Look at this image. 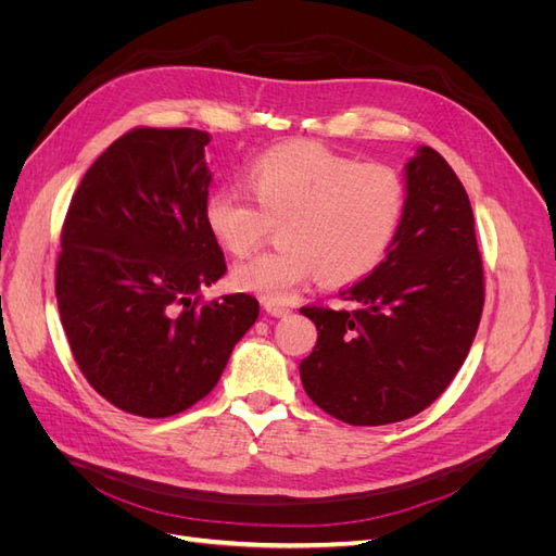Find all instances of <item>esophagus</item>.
<instances>
[{
  "label": "esophagus",
  "instance_id": "34e87169",
  "mask_svg": "<svg viewBox=\"0 0 556 556\" xmlns=\"http://www.w3.org/2000/svg\"><path fill=\"white\" fill-rule=\"evenodd\" d=\"M264 308H266V313H268V315H274V317H285V315H290V313H292L288 306L274 304V301H266Z\"/></svg>",
  "mask_w": 556,
  "mask_h": 556
}]
</instances>
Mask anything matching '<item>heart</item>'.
I'll use <instances>...</instances> for the list:
<instances>
[{"label":"heart","mask_w":556,"mask_h":556,"mask_svg":"<svg viewBox=\"0 0 556 556\" xmlns=\"http://www.w3.org/2000/svg\"><path fill=\"white\" fill-rule=\"evenodd\" d=\"M245 190L223 185L204 204L206 225L225 250L243 257L278 223V245L237 264L239 290L285 301L313 276L345 285L368 276L390 252L406 180L387 162H357L317 141H290L248 164Z\"/></svg>","instance_id":"heart-1"}]
</instances>
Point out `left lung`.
<instances>
[{
  "label": "left lung",
  "instance_id": "8db88e82",
  "mask_svg": "<svg viewBox=\"0 0 556 556\" xmlns=\"http://www.w3.org/2000/svg\"><path fill=\"white\" fill-rule=\"evenodd\" d=\"M406 213L387 257L350 290V308L304 306L317 345L299 374L315 406L380 427L422 413L462 368L484 306L473 208L433 148L406 164Z\"/></svg>",
  "mask_w": 556,
  "mask_h": 556
}]
</instances>
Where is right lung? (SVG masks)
I'll return each instance as SVG.
<instances>
[{"label":"right lung","instance_id":"1","mask_svg":"<svg viewBox=\"0 0 556 556\" xmlns=\"http://www.w3.org/2000/svg\"><path fill=\"white\" fill-rule=\"evenodd\" d=\"M206 131L137 127L83 176L55 266L60 319L97 394L139 417H172L220 380L260 304L201 301L227 271L206 225Z\"/></svg>","mask_w":556,"mask_h":556}]
</instances>
